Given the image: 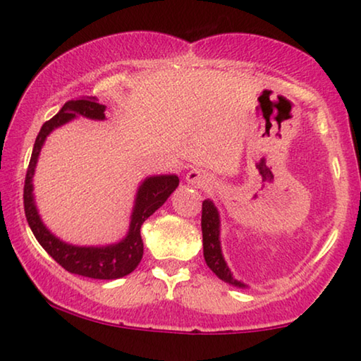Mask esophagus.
I'll list each match as a JSON object with an SVG mask.
<instances>
[{
  "label": "esophagus",
  "mask_w": 361,
  "mask_h": 361,
  "mask_svg": "<svg viewBox=\"0 0 361 361\" xmlns=\"http://www.w3.org/2000/svg\"><path fill=\"white\" fill-rule=\"evenodd\" d=\"M186 181L191 183V185H194V186H197V188H207L213 183L212 176L207 172H204V170H199V169L191 170V172L186 175Z\"/></svg>",
  "instance_id": "esophagus-1"
}]
</instances>
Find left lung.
I'll return each mask as SVG.
<instances>
[{
  "label": "left lung",
  "mask_w": 361,
  "mask_h": 361,
  "mask_svg": "<svg viewBox=\"0 0 361 361\" xmlns=\"http://www.w3.org/2000/svg\"><path fill=\"white\" fill-rule=\"evenodd\" d=\"M202 240H204V258L207 266L212 269L218 279H221L224 283L232 286H245L232 277L228 264L223 258L221 245H219V216L216 207L212 200L202 202Z\"/></svg>",
  "instance_id": "left-lung-1"
}]
</instances>
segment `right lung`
<instances>
[{"instance_id":"add662e5","label":"right lung","mask_w":361,"mask_h":361,"mask_svg":"<svg viewBox=\"0 0 361 361\" xmlns=\"http://www.w3.org/2000/svg\"><path fill=\"white\" fill-rule=\"evenodd\" d=\"M76 114L90 119H105V105H100L95 97H87V99L81 97V99L68 100L52 119L42 124L38 137H36L32 159H30L27 169L25 186H23V209H25L27 221L36 240L65 271L100 280L121 279L130 274L142 261L143 240L140 235L142 224L166 202L169 195L178 186L180 180L176 175H161L149 176L142 183L137 192L135 207H133L129 234L119 243L108 247H75L57 239L46 229L38 215V210H36L32 178L46 137L59 126H63L65 122L76 118Z\"/></svg>"}]
</instances>
